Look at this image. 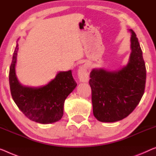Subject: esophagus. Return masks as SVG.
I'll return each instance as SVG.
<instances>
[{
	"label": "esophagus",
	"instance_id": "obj_1",
	"mask_svg": "<svg viewBox=\"0 0 156 156\" xmlns=\"http://www.w3.org/2000/svg\"><path fill=\"white\" fill-rule=\"evenodd\" d=\"M89 66V64L85 63L79 67L78 70V77L80 82L87 83L89 80V75H88Z\"/></svg>",
	"mask_w": 156,
	"mask_h": 156
}]
</instances>
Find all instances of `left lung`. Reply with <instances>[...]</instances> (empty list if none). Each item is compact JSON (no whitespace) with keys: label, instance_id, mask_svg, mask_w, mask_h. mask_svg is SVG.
Returning <instances> with one entry per match:
<instances>
[{"label":"left lung","instance_id":"8db88e82","mask_svg":"<svg viewBox=\"0 0 156 156\" xmlns=\"http://www.w3.org/2000/svg\"><path fill=\"white\" fill-rule=\"evenodd\" d=\"M130 52L127 64L115 71L93 69L90 73L93 114L99 121L113 122L129 115L144 92L146 71L142 51L132 29H128Z\"/></svg>","mask_w":156,"mask_h":156}]
</instances>
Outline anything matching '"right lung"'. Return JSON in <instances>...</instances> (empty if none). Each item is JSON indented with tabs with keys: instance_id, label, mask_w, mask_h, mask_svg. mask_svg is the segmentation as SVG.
Instances as JSON below:
<instances>
[{
	"instance_id": "add662e5",
	"label": "right lung",
	"mask_w": 156,
	"mask_h": 156,
	"mask_svg": "<svg viewBox=\"0 0 156 156\" xmlns=\"http://www.w3.org/2000/svg\"><path fill=\"white\" fill-rule=\"evenodd\" d=\"M18 40L9 73L10 91L14 101L20 111L32 121L41 124L59 121L64 115L65 99L77 86L71 70L58 72L54 79L40 87L22 85L18 80L15 71Z\"/></svg>"
}]
</instances>
